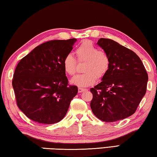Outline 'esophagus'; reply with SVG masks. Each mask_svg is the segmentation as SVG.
Segmentation results:
<instances>
[{
    "label": "esophagus",
    "mask_w": 157,
    "mask_h": 157,
    "mask_svg": "<svg viewBox=\"0 0 157 157\" xmlns=\"http://www.w3.org/2000/svg\"><path fill=\"white\" fill-rule=\"evenodd\" d=\"M87 89H85V88H82V87H78V92L79 93H81L83 92H85V91H87Z\"/></svg>",
    "instance_id": "1"
}]
</instances>
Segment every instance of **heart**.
<instances>
[{
	"mask_svg": "<svg viewBox=\"0 0 157 157\" xmlns=\"http://www.w3.org/2000/svg\"><path fill=\"white\" fill-rule=\"evenodd\" d=\"M78 60L85 61L84 73L78 74L71 80V83L80 87H89L94 84L97 78L105 76L109 67L108 55L104 51L98 50L91 41L85 40L76 49ZM76 60L71 54H67L63 60L66 73L72 76L76 71Z\"/></svg>",
	"mask_w": 157,
	"mask_h": 157,
	"instance_id": "b5f03b06",
	"label": "heart"
}]
</instances>
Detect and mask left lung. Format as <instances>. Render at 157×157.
Listing matches in <instances>:
<instances>
[{"mask_svg": "<svg viewBox=\"0 0 157 157\" xmlns=\"http://www.w3.org/2000/svg\"><path fill=\"white\" fill-rule=\"evenodd\" d=\"M97 45L108 55L109 67L102 81L90 89V107L103 121H117L135 112L146 92L147 73L140 58L116 41L100 38Z\"/></svg>", "mask_w": 157, "mask_h": 157, "instance_id": "obj_1", "label": "left lung"}]
</instances>
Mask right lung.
<instances>
[{"mask_svg":"<svg viewBox=\"0 0 157 157\" xmlns=\"http://www.w3.org/2000/svg\"><path fill=\"white\" fill-rule=\"evenodd\" d=\"M76 40L71 38L44 43L18 63L12 86L18 108L29 119L53 124L67 114L78 87L68 86L63 60Z\"/></svg>","mask_w":157,"mask_h":157,"instance_id":"obj_1","label":"right lung"}]
</instances>
